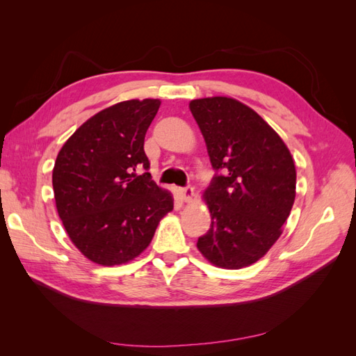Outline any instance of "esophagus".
<instances>
[{
    "mask_svg": "<svg viewBox=\"0 0 356 356\" xmlns=\"http://www.w3.org/2000/svg\"><path fill=\"white\" fill-rule=\"evenodd\" d=\"M179 191V195H181V197H182V200H190L193 196H195V188L193 187H190V186H187V187H182V188H179L178 190Z\"/></svg>",
    "mask_w": 356,
    "mask_h": 356,
    "instance_id": "esophagus-1",
    "label": "esophagus"
}]
</instances>
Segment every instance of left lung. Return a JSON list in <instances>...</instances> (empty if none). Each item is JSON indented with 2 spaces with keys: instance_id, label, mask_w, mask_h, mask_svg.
<instances>
[{
  "instance_id": "obj_1",
  "label": "left lung",
  "mask_w": 356,
  "mask_h": 356,
  "mask_svg": "<svg viewBox=\"0 0 356 356\" xmlns=\"http://www.w3.org/2000/svg\"><path fill=\"white\" fill-rule=\"evenodd\" d=\"M190 111L217 172L204 191L211 229L197 248L218 267L251 266L277 241L293 208L294 160L281 136L239 101L195 99Z\"/></svg>"
}]
</instances>
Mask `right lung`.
Segmentation results:
<instances>
[{"mask_svg": "<svg viewBox=\"0 0 356 356\" xmlns=\"http://www.w3.org/2000/svg\"><path fill=\"white\" fill-rule=\"evenodd\" d=\"M159 99L124 101L90 117L53 168L58 213L70 239L102 266L134 260L152 242L174 197L149 175L144 138Z\"/></svg>", "mask_w": 356, "mask_h": 356, "instance_id": "add662e5", "label": "right lung"}]
</instances>
